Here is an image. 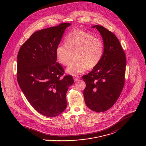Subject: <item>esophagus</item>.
<instances>
[{
  "label": "esophagus",
  "mask_w": 146,
  "mask_h": 146,
  "mask_svg": "<svg viewBox=\"0 0 146 146\" xmlns=\"http://www.w3.org/2000/svg\"><path fill=\"white\" fill-rule=\"evenodd\" d=\"M73 78H74V79L75 81H78V80H79V79H80L79 76H78L77 75H74V76H73Z\"/></svg>",
  "instance_id": "34e87169"
}]
</instances>
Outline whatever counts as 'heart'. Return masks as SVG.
I'll use <instances>...</instances> for the list:
<instances>
[{
	"label": "heart",
	"instance_id": "b5f03b06",
	"mask_svg": "<svg viewBox=\"0 0 146 146\" xmlns=\"http://www.w3.org/2000/svg\"><path fill=\"white\" fill-rule=\"evenodd\" d=\"M66 44H60L56 49L58 61L64 66L70 63L67 71L71 74L83 73L88 68L95 67L104 54V42L82 29H75L65 37Z\"/></svg>",
	"mask_w": 146,
	"mask_h": 146
}]
</instances>
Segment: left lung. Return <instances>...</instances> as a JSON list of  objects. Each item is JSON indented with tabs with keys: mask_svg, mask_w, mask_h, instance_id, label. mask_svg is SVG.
Segmentation results:
<instances>
[{
	"mask_svg": "<svg viewBox=\"0 0 146 146\" xmlns=\"http://www.w3.org/2000/svg\"><path fill=\"white\" fill-rule=\"evenodd\" d=\"M96 28L102 36L104 54L100 63L83 79L86 83L84 97L92 111L102 112L116 102L125 83V54L117 37L102 26Z\"/></svg>",
	"mask_w": 146,
	"mask_h": 146,
	"instance_id": "left-lung-1",
	"label": "left lung"
}]
</instances>
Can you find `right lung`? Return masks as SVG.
Segmentation results:
<instances>
[{
  "label": "right lung",
  "instance_id": "right-lung-1",
  "mask_svg": "<svg viewBox=\"0 0 146 146\" xmlns=\"http://www.w3.org/2000/svg\"><path fill=\"white\" fill-rule=\"evenodd\" d=\"M70 23L35 32L17 55V79L21 90L35 110L48 117L58 116L67 107L66 95L74 83L72 76L56 62V49Z\"/></svg>",
  "mask_w": 146,
  "mask_h": 146
}]
</instances>
